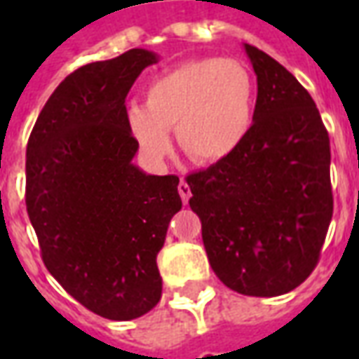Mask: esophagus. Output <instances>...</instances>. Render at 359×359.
I'll return each instance as SVG.
<instances>
[{"mask_svg": "<svg viewBox=\"0 0 359 359\" xmlns=\"http://www.w3.org/2000/svg\"><path fill=\"white\" fill-rule=\"evenodd\" d=\"M179 194H180V198H182V202L188 203V200H190L192 192H190V187L187 184V180H180L179 182Z\"/></svg>", "mask_w": 359, "mask_h": 359, "instance_id": "obj_1", "label": "esophagus"}]
</instances>
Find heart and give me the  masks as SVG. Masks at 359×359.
Returning a JSON list of instances; mask_svg holds the SVG:
<instances>
[{
    "instance_id": "heart-1",
    "label": "heart",
    "mask_w": 359,
    "mask_h": 359,
    "mask_svg": "<svg viewBox=\"0 0 359 359\" xmlns=\"http://www.w3.org/2000/svg\"><path fill=\"white\" fill-rule=\"evenodd\" d=\"M256 111V84L246 67L233 59L187 61L154 76L144 105L126 113L128 133L154 161L171 149V134L180 149L198 163H217L246 140Z\"/></svg>"
}]
</instances>
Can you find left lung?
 I'll return each instance as SVG.
<instances>
[{"label":"left lung","instance_id":"left-lung-1","mask_svg":"<svg viewBox=\"0 0 359 359\" xmlns=\"http://www.w3.org/2000/svg\"><path fill=\"white\" fill-rule=\"evenodd\" d=\"M254 125L233 156L187 177L211 269L234 292L280 296L316 267L332 217L331 148L308 90L244 43Z\"/></svg>","mask_w":359,"mask_h":359}]
</instances>
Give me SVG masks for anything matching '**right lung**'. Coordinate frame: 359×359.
<instances>
[{
    "instance_id": "right-lung-1",
    "label": "right lung",
    "mask_w": 359,
    "mask_h": 359,
    "mask_svg": "<svg viewBox=\"0 0 359 359\" xmlns=\"http://www.w3.org/2000/svg\"><path fill=\"white\" fill-rule=\"evenodd\" d=\"M157 53L142 48L76 69L27 146V211L48 271L97 316L130 321L161 298L156 257L182 208L177 175L133 163L125 97Z\"/></svg>"
}]
</instances>
